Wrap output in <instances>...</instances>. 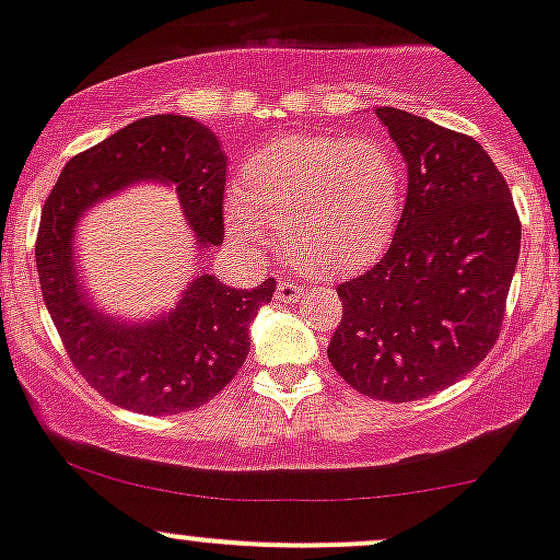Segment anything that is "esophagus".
I'll use <instances>...</instances> for the list:
<instances>
[{
	"instance_id": "34e87169",
	"label": "esophagus",
	"mask_w": 560,
	"mask_h": 560,
	"mask_svg": "<svg viewBox=\"0 0 560 560\" xmlns=\"http://www.w3.org/2000/svg\"><path fill=\"white\" fill-rule=\"evenodd\" d=\"M275 296H278V302H282V304H296L299 299L304 296V285H299V282H293V280H280Z\"/></svg>"
}]
</instances>
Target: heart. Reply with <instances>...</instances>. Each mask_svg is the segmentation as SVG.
Instances as JSON below:
<instances>
[{"mask_svg":"<svg viewBox=\"0 0 560 560\" xmlns=\"http://www.w3.org/2000/svg\"><path fill=\"white\" fill-rule=\"evenodd\" d=\"M402 206L398 154L378 138L288 136L243 165L226 195V234L245 250L280 245L296 267L341 275L363 267L393 237Z\"/></svg>","mask_w":560,"mask_h":560,"instance_id":"obj_1","label":"heart"}]
</instances>
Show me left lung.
<instances>
[{"instance_id": "obj_1", "label": "left lung", "mask_w": 560, "mask_h": 560, "mask_svg": "<svg viewBox=\"0 0 560 560\" xmlns=\"http://www.w3.org/2000/svg\"><path fill=\"white\" fill-rule=\"evenodd\" d=\"M376 117L408 167L393 243L341 282L328 360L376 400L427 398L467 376L497 345L521 254L508 182L478 141L393 106Z\"/></svg>"}]
</instances>
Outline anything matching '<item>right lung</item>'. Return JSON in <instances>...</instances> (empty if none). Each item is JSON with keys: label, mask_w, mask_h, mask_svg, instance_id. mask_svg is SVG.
Listing matches in <instances>:
<instances>
[{"label": "right lung", "mask_w": 560, "mask_h": 560, "mask_svg": "<svg viewBox=\"0 0 560 560\" xmlns=\"http://www.w3.org/2000/svg\"><path fill=\"white\" fill-rule=\"evenodd\" d=\"M152 178L176 184L195 245H221L226 158L219 138L191 117L154 114L66 162L42 208L37 272L58 336L90 387L114 406L162 417L213 400L243 369L248 326L272 302L275 278L243 291L200 275L167 315L149 323L104 315L80 280L77 224L95 202Z\"/></svg>", "instance_id": "obj_1"}]
</instances>
